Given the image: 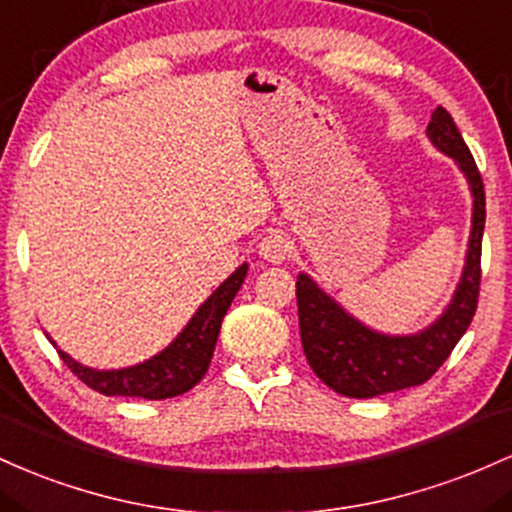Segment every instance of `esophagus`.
<instances>
[{
	"label": "esophagus",
	"instance_id": "obj_1",
	"mask_svg": "<svg viewBox=\"0 0 512 512\" xmlns=\"http://www.w3.org/2000/svg\"><path fill=\"white\" fill-rule=\"evenodd\" d=\"M290 241H287L285 234L271 232L266 234L261 241H258V254H261L266 261L271 263H283L287 256H290Z\"/></svg>",
	"mask_w": 512,
	"mask_h": 512
}]
</instances>
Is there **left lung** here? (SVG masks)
<instances>
[{
    "mask_svg": "<svg viewBox=\"0 0 512 512\" xmlns=\"http://www.w3.org/2000/svg\"><path fill=\"white\" fill-rule=\"evenodd\" d=\"M428 137L435 147L457 159L474 195L467 266L447 312L416 336H382L343 312L309 275H297V314L307 363L321 382L350 399H372L428 382L469 329L479 304L481 237L486 222L484 181L455 120L442 106L430 116Z\"/></svg>",
    "mask_w": 512,
    "mask_h": 512,
    "instance_id": "obj_1",
    "label": "left lung"
}]
</instances>
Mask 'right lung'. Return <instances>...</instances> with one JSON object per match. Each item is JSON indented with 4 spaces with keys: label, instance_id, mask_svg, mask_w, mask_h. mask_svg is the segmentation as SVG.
Wrapping results in <instances>:
<instances>
[{
    "label": "right lung",
    "instance_id": "add662e5",
    "mask_svg": "<svg viewBox=\"0 0 512 512\" xmlns=\"http://www.w3.org/2000/svg\"><path fill=\"white\" fill-rule=\"evenodd\" d=\"M246 278V263L237 268L229 278L210 295V300L195 312L188 326L179 333L169 348L154 355L147 363L125 370H91L74 363L67 353L57 350L72 375L82 380L86 387L106 396H140V399H171V396L186 394L208 372L212 350L220 336L222 319H225L229 304L239 292ZM53 343V341H50ZM55 346V343H53Z\"/></svg>",
    "mask_w": 512,
    "mask_h": 512
}]
</instances>
